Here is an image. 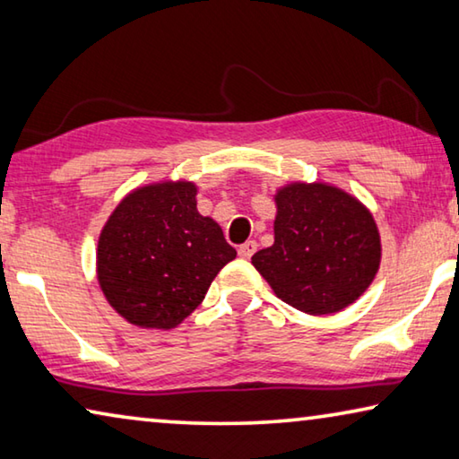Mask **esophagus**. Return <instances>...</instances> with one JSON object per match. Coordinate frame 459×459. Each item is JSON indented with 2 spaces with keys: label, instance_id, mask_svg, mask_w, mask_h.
<instances>
[{
  "label": "esophagus",
  "instance_id": "1",
  "mask_svg": "<svg viewBox=\"0 0 459 459\" xmlns=\"http://www.w3.org/2000/svg\"><path fill=\"white\" fill-rule=\"evenodd\" d=\"M255 251H257V243L255 241H247V243H243L241 247H238V255H241L243 259H251V255Z\"/></svg>",
  "mask_w": 459,
  "mask_h": 459
}]
</instances>
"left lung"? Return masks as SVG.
I'll use <instances>...</instances> for the list:
<instances>
[{
    "instance_id": "1",
    "label": "left lung",
    "mask_w": 459,
    "mask_h": 459,
    "mask_svg": "<svg viewBox=\"0 0 459 459\" xmlns=\"http://www.w3.org/2000/svg\"><path fill=\"white\" fill-rule=\"evenodd\" d=\"M273 200V245L251 257L273 294L312 316L334 315L358 300L382 259L372 212L325 181H292Z\"/></svg>"
}]
</instances>
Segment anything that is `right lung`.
Returning <instances> with one entry per match:
<instances>
[{
  "mask_svg": "<svg viewBox=\"0 0 459 459\" xmlns=\"http://www.w3.org/2000/svg\"><path fill=\"white\" fill-rule=\"evenodd\" d=\"M198 186L163 179L118 202L100 232L98 283L110 307L141 329H176L237 257L222 229L198 212Z\"/></svg>",
  "mask_w": 459,
  "mask_h": 459,
  "instance_id": "add662e5",
  "label": "right lung"
}]
</instances>
